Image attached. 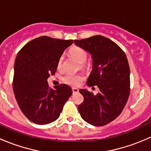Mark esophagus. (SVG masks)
Here are the masks:
<instances>
[{"instance_id": "34e87169", "label": "esophagus", "mask_w": 151, "mask_h": 151, "mask_svg": "<svg viewBox=\"0 0 151 151\" xmlns=\"http://www.w3.org/2000/svg\"><path fill=\"white\" fill-rule=\"evenodd\" d=\"M72 91H73V93H78L79 89L77 88H72Z\"/></svg>"}]
</instances>
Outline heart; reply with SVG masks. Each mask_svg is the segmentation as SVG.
<instances>
[{"label":"heart","instance_id":"b5f03b06","mask_svg":"<svg viewBox=\"0 0 151 151\" xmlns=\"http://www.w3.org/2000/svg\"><path fill=\"white\" fill-rule=\"evenodd\" d=\"M70 53H71V56L74 57L79 63L82 64L83 66H86L85 62H86L87 59H88V53H87V52L85 51L84 49L79 47H74L71 49ZM63 60V56L62 55L60 56V58L58 59V61L57 66L58 68H60L62 66ZM82 80H83V77L81 76L78 75V74H71V73L66 74L63 77V81L65 83L70 85H74V86L78 85L81 83Z\"/></svg>","mask_w":151,"mask_h":151}]
</instances>
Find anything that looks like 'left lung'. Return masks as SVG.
<instances>
[{"instance_id": "left-lung-1", "label": "left lung", "mask_w": 151, "mask_h": 151, "mask_svg": "<svg viewBox=\"0 0 151 151\" xmlns=\"http://www.w3.org/2000/svg\"><path fill=\"white\" fill-rule=\"evenodd\" d=\"M92 58L93 68L87 80L88 86L97 85L96 95L80 89L84 101L79 105L82 118L93 126L112 122L123 111L130 93V69L124 52L104 36H93L74 40Z\"/></svg>"}]
</instances>
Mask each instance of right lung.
I'll return each instance as SVG.
<instances>
[{
  "label": "right lung",
  "mask_w": 151,
  "mask_h": 151,
  "mask_svg": "<svg viewBox=\"0 0 151 151\" xmlns=\"http://www.w3.org/2000/svg\"><path fill=\"white\" fill-rule=\"evenodd\" d=\"M73 42L44 36L29 42L18 52L14 67V93L22 113L34 123L56 121L72 94L66 84L50 88L47 79L55 74L58 59Z\"/></svg>",
  "instance_id": "right-lung-1"
}]
</instances>
